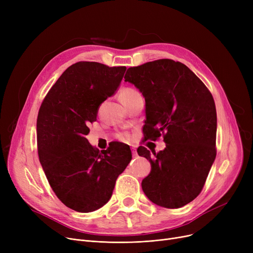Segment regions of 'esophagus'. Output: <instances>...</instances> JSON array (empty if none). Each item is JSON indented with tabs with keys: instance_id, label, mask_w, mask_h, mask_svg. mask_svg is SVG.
Listing matches in <instances>:
<instances>
[{
	"instance_id": "34e87169",
	"label": "esophagus",
	"mask_w": 253,
	"mask_h": 253,
	"mask_svg": "<svg viewBox=\"0 0 253 253\" xmlns=\"http://www.w3.org/2000/svg\"><path fill=\"white\" fill-rule=\"evenodd\" d=\"M131 151H132V155H133V157H136V156H137V152H136V149H135V148H132Z\"/></svg>"
}]
</instances>
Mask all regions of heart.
<instances>
[{
    "instance_id": "heart-1",
    "label": "heart",
    "mask_w": 253,
    "mask_h": 253,
    "mask_svg": "<svg viewBox=\"0 0 253 253\" xmlns=\"http://www.w3.org/2000/svg\"><path fill=\"white\" fill-rule=\"evenodd\" d=\"M137 91H135L134 89H131V88H126V89H123L121 91V93H120V96H128V95H131V94H134V93H136ZM122 137H125V135H122Z\"/></svg>"
}]
</instances>
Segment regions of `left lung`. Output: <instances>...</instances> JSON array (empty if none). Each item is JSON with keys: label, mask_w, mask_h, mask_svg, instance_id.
I'll use <instances>...</instances> for the list:
<instances>
[{"label": "left lung", "mask_w": 253, "mask_h": 253, "mask_svg": "<svg viewBox=\"0 0 253 253\" xmlns=\"http://www.w3.org/2000/svg\"><path fill=\"white\" fill-rule=\"evenodd\" d=\"M125 82L145 100L144 139L163 135L166 148L156 153L139 147L151 163L141 188L150 200L179 208L201 193L216 156V109L210 91L187 65L158 59L129 68Z\"/></svg>", "instance_id": "left-lung-1"}]
</instances>
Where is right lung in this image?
Here are the masks:
<instances>
[{"label":"right lung","instance_id":"right-lung-1","mask_svg":"<svg viewBox=\"0 0 253 253\" xmlns=\"http://www.w3.org/2000/svg\"><path fill=\"white\" fill-rule=\"evenodd\" d=\"M125 71L126 66L77 62L63 72L39 110L40 163L53 192L75 211L86 213L108 203L132 159L121 142L99 152L86 138L100 104L116 92Z\"/></svg>","mask_w":253,"mask_h":253}]
</instances>
